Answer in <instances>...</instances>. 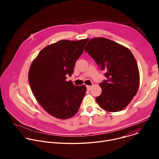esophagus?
I'll list each match as a JSON object with an SVG mask.
<instances>
[{"instance_id": "obj_1", "label": "esophagus", "mask_w": 159, "mask_h": 159, "mask_svg": "<svg viewBox=\"0 0 159 159\" xmlns=\"http://www.w3.org/2000/svg\"><path fill=\"white\" fill-rule=\"evenodd\" d=\"M86 87H87V89L89 90H90V89L92 88V86L91 85H87Z\"/></svg>"}]
</instances>
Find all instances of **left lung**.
<instances>
[{
    "mask_svg": "<svg viewBox=\"0 0 159 159\" xmlns=\"http://www.w3.org/2000/svg\"><path fill=\"white\" fill-rule=\"evenodd\" d=\"M84 50L106 72L107 80L99 84L102 93L96 99L100 107L107 112L125 109L137 94L140 85L139 66L131 52L100 37L90 39Z\"/></svg>",
    "mask_w": 159,
    "mask_h": 159,
    "instance_id": "1",
    "label": "left lung"
}]
</instances>
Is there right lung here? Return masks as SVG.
Wrapping results in <instances>:
<instances>
[{"instance_id":"obj_1","label":"right lung","mask_w":159,"mask_h":159,"mask_svg":"<svg viewBox=\"0 0 159 159\" xmlns=\"http://www.w3.org/2000/svg\"><path fill=\"white\" fill-rule=\"evenodd\" d=\"M89 39H62L48 45L33 61L28 73L31 91L41 106L52 116L61 120L74 116L86 93L85 85L76 86L71 76L76 60Z\"/></svg>"}]
</instances>
